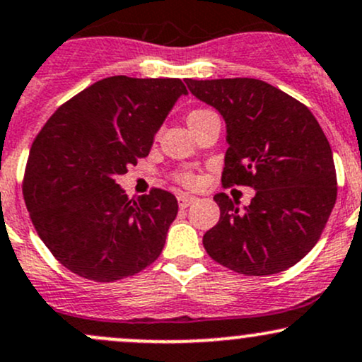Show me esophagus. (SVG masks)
<instances>
[{"mask_svg": "<svg viewBox=\"0 0 362 362\" xmlns=\"http://www.w3.org/2000/svg\"><path fill=\"white\" fill-rule=\"evenodd\" d=\"M192 202H196V197L194 196H189V194H180V196H178V206H180L182 209L189 208Z\"/></svg>", "mask_w": 362, "mask_h": 362, "instance_id": "1", "label": "esophagus"}]
</instances>
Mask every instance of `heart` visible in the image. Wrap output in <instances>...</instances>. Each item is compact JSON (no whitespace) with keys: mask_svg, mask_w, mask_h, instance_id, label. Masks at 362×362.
Returning <instances> with one entry per match:
<instances>
[{"mask_svg":"<svg viewBox=\"0 0 362 362\" xmlns=\"http://www.w3.org/2000/svg\"><path fill=\"white\" fill-rule=\"evenodd\" d=\"M209 113H213V111H209V110H194V111H190V113H189L187 122L189 123H194V122L201 120V118L208 117ZM178 180H180L182 184H185V185H194V184H196V178H194V175H189V173L178 175Z\"/></svg>","mask_w":362,"mask_h":362,"instance_id":"obj_1","label":"heart"}]
</instances>
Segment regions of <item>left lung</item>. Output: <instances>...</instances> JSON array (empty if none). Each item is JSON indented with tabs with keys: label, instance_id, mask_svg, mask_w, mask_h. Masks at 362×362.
Segmentation results:
<instances>
[{
	"label": "left lung",
	"instance_id": "1",
	"mask_svg": "<svg viewBox=\"0 0 362 362\" xmlns=\"http://www.w3.org/2000/svg\"><path fill=\"white\" fill-rule=\"evenodd\" d=\"M226 125L223 187L249 185L251 204L214 196L220 221L202 244L216 263L249 276L291 268L320 239L337 201L333 154L303 103L257 78L185 81Z\"/></svg>",
	"mask_w": 362,
	"mask_h": 362
}]
</instances>
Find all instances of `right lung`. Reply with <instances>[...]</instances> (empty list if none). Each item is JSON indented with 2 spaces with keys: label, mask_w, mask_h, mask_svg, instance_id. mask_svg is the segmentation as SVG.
Returning a JSON list of instances; mask_svg holds the SVG:
<instances>
[{
  "label": "right lung",
  "mask_w": 362,
  "mask_h": 362,
  "mask_svg": "<svg viewBox=\"0 0 362 362\" xmlns=\"http://www.w3.org/2000/svg\"><path fill=\"white\" fill-rule=\"evenodd\" d=\"M180 78H103L54 111L35 137L23 199L37 235L70 272L132 276L158 259L178 213L172 192L129 199L115 178L148 156L180 96Z\"/></svg>",
  "instance_id": "obj_1"
}]
</instances>
